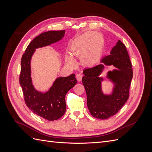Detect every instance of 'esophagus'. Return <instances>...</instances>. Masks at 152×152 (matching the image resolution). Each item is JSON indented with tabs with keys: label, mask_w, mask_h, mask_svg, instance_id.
I'll return each instance as SVG.
<instances>
[{
	"label": "esophagus",
	"mask_w": 152,
	"mask_h": 152,
	"mask_svg": "<svg viewBox=\"0 0 152 152\" xmlns=\"http://www.w3.org/2000/svg\"><path fill=\"white\" fill-rule=\"evenodd\" d=\"M76 78H77V80L78 81L80 82L82 79V74H80V73H78V74L76 75Z\"/></svg>",
	"instance_id": "1"
}]
</instances>
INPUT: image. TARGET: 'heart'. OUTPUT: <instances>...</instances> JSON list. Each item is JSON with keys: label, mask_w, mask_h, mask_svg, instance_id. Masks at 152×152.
I'll return each mask as SVG.
<instances>
[{"label": "heart", "mask_w": 152, "mask_h": 152, "mask_svg": "<svg viewBox=\"0 0 152 152\" xmlns=\"http://www.w3.org/2000/svg\"><path fill=\"white\" fill-rule=\"evenodd\" d=\"M101 36L95 35L94 32H87L76 38L72 42L71 50L75 56H82V61L86 65H93L98 58L97 45L99 43ZM65 61L69 65H75V61L70 54L65 57Z\"/></svg>", "instance_id": "1"}]
</instances>
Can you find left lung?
<instances>
[{
    "label": "left lung",
    "instance_id": "1",
    "mask_svg": "<svg viewBox=\"0 0 152 152\" xmlns=\"http://www.w3.org/2000/svg\"><path fill=\"white\" fill-rule=\"evenodd\" d=\"M115 69L107 72L106 77L113 84L111 93L102 91L104 79L100 76L104 66ZM83 84L87 94V105L90 113L96 118L107 119L115 115L129 98L132 79V68L126 48L120 40L112 48L110 54L102 58L100 63L83 71Z\"/></svg>",
    "mask_w": 152,
    "mask_h": 152
}]
</instances>
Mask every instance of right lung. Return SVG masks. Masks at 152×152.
<instances>
[{"label":"right lung","mask_w":152,"mask_h":152,"mask_svg":"<svg viewBox=\"0 0 152 152\" xmlns=\"http://www.w3.org/2000/svg\"><path fill=\"white\" fill-rule=\"evenodd\" d=\"M65 34V30L48 31L40 34L29 44L21 58L20 84L25 103L35 114L49 121L58 120L65 113V96L77 84L75 75L57 77L48 91H38L32 82L31 59L36 49L58 42Z\"/></svg>","instance_id":"add662e5"}]
</instances>
